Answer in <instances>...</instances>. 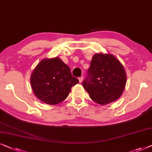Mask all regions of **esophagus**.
Masks as SVG:
<instances>
[{
  "instance_id": "obj_1",
  "label": "esophagus",
  "mask_w": 152,
  "mask_h": 152,
  "mask_svg": "<svg viewBox=\"0 0 152 152\" xmlns=\"http://www.w3.org/2000/svg\"><path fill=\"white\" fill-rule=\"evenodd\" d=\"M78 80H79L80 83H82L83 81V76H81V77H80L79 78H78Z\"/></svg>"
}]
</instances>
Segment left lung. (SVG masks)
<instances>
[{
  "label": "left lung",
  "instance_id": "1",
  "mask_svg": "<svg viewBox=\"0 0 152 152\" xmlns=\"http://www.w3.org/2000/svg\"><path fill=\"white\" fill-rule=\"evenodd\" d=\"M126 83V71L120 60L111 53H99L92 56L83 86L91 99L106 105L122 96Z\"/></svg>",
  "mask_w": 152,
  "mask_h": 152
}]
</instances>
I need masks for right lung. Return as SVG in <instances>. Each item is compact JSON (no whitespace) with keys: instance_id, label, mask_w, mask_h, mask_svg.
I'll return each instance as SVG.
<instances>
[{"instance_id":"add662e5","label":"right lung","mask_w":152,"mask_h":152,"mask_svg":"<svg viewBox=\"0 0 152 152\" xmlns=\"http://www.w3.org/2000/svg\"><path fill=\"white\" fill-rule=\"evenodd\" d=\"M78 82L59 57L42 60L30 76V86L36 97L52 106L63 102L72 87Z\"/></svg>"}]
</instances>
